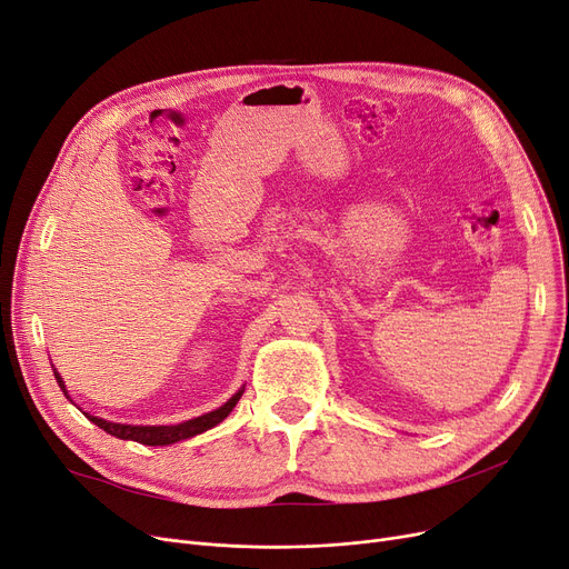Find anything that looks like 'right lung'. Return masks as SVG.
<instances>
[{"instance_id": "1", "label": "right lung", "mask_w": 569, "mask_h": 569, "mask_svg": "<svg viewBox=\"0 0 569 569\" xmlns=\"http://www.w3.org/2000/svg\"><path fill=\"white\" fill-rule=\"evenodd\" d=\"M51 367H53V363H51ZM53 376H56V380H58V385H60V390L64 392V397L72 401V397L67 395L62 376H60L56 369H53ZM242 392H244V385H242V388H240L229 401L221 403L219 408H214V411H210V413H206V416L191 418V420H187V422H179V425H123V422H111V420H104V418H98V416H90V413L81 411V408H79V411H81L90 422L98 425L100 429L107 431V435L117 437V439L138 441V443H142V446H170V443H177V441H187V439H191V437H196V435H202V431H208V429L217 427L221 420L229 418V413L233 411L236 403L240 401ZM72 403H74V401H72Z\"/></svg>"}]
</instances>
